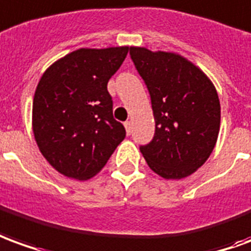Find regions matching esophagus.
<instances>
[{
	"label": "esophagus",
	"instance_id": "34e87169",
	"mask_svg": "<svg viewBox=\"0 0 251 251\" xmlns=\"http://www.w3.org/2000/svg\"><path fill=\"white\" fill-rule=\"evenodd\" d=\"M124 127H126V131H127V134H131V131H132V123L131 122H126L124 123Z\"/></svg>",
	"mask_w": 251,
	"mask_h": 251
}]
</instances>
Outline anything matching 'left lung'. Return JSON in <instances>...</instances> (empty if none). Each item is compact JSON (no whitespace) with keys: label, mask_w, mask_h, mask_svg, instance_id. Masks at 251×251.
<instances>
[{"label":"left lung","mask_w":251,"mask_h":251,"mask_svg":"<svg viewBox=\"0 0 251 251\" xmlns=\"http://www.w3.org/2000/svg\"><path fill=\"white\" fill-rule=\"evenodd\" d=\"M131 59L147 85L155 134L140 146L149 168L166 179L185 178L214 150L220 128V102L211 79L176 52L131 47Z\"/></svg>","instance_id":"obj_1"}]
</instances>
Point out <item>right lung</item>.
<instances>
[{
	"label": "right lung",
	"instance_id": "1",
	"mask_svg": "<svg viewBox=\"0 0 251 251\" xmlns=\"http://www.w3.org/2000/svg\"><path fill=\"white\" fill-rule=\"evenodd\" d=\"M129 47L79 49L44 72L32 105V128L49 163L69 178H92L126 138L113 119L108 81Z\"/></svg>",
	"mask_w": 251,
	"mask_h": 251
}]
</instances>
